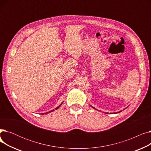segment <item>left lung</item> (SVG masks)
I'll list each match as a JSON object with an SVG mask.
<instances>
[{
  "label": "left lung",
  "instance_id": "1",
  "mask_svg": "<svg viewBox=\"0 0 151 151\" xmlns=\"http://www.w3.org/2000/svg\"><path fill=\"white\" fill-rule=\"evenodd\" d=\"M92 108H93V109H96V110H98V109H96V108H94V107H93V106H92ZM126 108H125V109H126ZM123 110H124V109H123ZM119 111V112H117V113H114V114H116V113H120V112H121V111ZM106 113V114H108V113ZM112 114H113V113H112Z\"/></svg>",
  "mask_w": 151,
  "mask_h": 151
}]
</instances>
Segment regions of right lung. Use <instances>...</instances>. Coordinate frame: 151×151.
<instances>
[{
  "instance_id": "1",
  "label": "right lung",
  "mask_w": 151,
  "mask_h": 151,
  "mask_svg": "<svg viewBox=\"0 0 151 151\" xmlns=\"http://www.w3.org/2000/svg\"><path fill=\"white\" fill-rule=\"evenodd\" d=\"M63 101H62V104H60V105H59V106H58L57 108H55V109H58V108H59V107H60V106L62 105V104H63ZM54 111V109H52V110L50 111H49V112H47V113H45V114H47V113H51V112H52V111ZM42 114H44V113H42Z\"/></svg>"
}]
</instances>
